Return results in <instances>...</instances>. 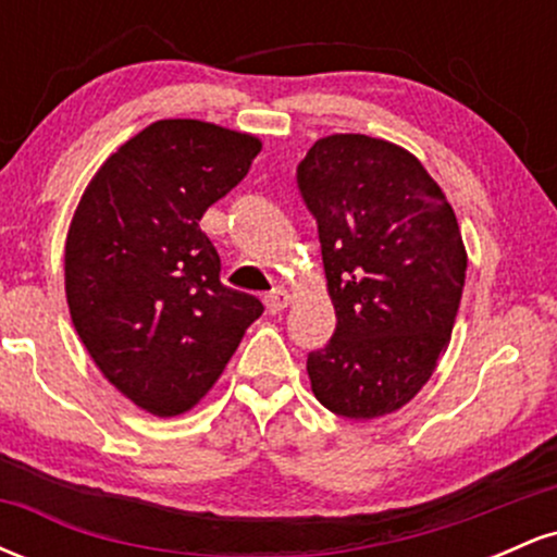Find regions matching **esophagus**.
<instances>
[{
  "mask_svg": "<svg viewBox=\"0 0 557 557\" xmlns=\"http://www.w3.org/2000/svg\"><path fill=\"white\" fill-rule=\"evenodd\" d=\"M264 304H267V309L272 311V314H280V311H285L287 304H290V293H287V290H274V293H270V296L264 298Z\"/></svg>",
  "mask_w": 557,
  "mask_h": 557,
  "instance_id": "1",
  "label": "esophagus"
}]
</instances>
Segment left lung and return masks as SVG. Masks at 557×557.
<instances>
[{"label":"left lung","instance_id":"1","mask_svg":"<svg viewBox=\"0 0 557 557\" xmlns=\"http://www.w3.org/2000/svg\"><path fill=\"white\" fill-rule=\"evenodd\" d=\"M298 188L337 317L306 361L311 389L337 417H385L430 382L450 343L469 261L456 212L411 151L361 133L319 138Z\"/></svg>","mask_w":557,"mask_h":557}]
</instances>
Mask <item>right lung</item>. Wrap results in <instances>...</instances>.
I'll return each instance as SVG.
<instances>
[{
  "instance_id": "1",
  "label": "right lung",
  "mask_w": 557,
  "mask_h": 557,
  "mask_svg": "<svg viewBox=\"0 0 557 557\" xmlns=\"http://www.w3.org/2000/svg\"><path fill=\"white\" fill-rule=\"evenodd\" d=\"M259 151L251 133L157 120L101 164L70 222L75 332L99 372L154 417L194 408L264 311L222 285L220 253L198 225Z\"/></svg>"
}]
</instances>
